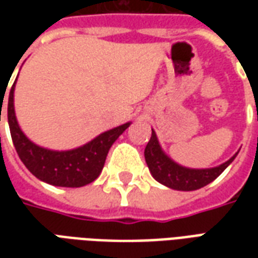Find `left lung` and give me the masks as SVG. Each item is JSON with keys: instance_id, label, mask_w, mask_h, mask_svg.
Here are the masks:
<instances>
[{"instance_id": "8db88e82", "label": "left lung", "mask_w": 258, "mask_h": 258, "mask_svg": "<svg viewBox=\"0 0 258 258\" xmlns=\"http://www.w3.org/2000/svg\"><path fill=\"white\" fill-rule=\"evenodd\" d=\"M238 155V153H236ZM233 155L229 160L213 168H188L179 166L162 151L156 133L152 130V137L145 148V160L149 171L157 182L171 189L196 190L203 188L220 175L236 157Z\"/></svg>"}]
</instances>
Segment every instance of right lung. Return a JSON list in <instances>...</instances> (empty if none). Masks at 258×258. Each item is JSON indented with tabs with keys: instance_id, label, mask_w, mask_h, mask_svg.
I'll return each mask as SVG.
<instances>
[{
	"instance_id": "right-lung-1",
	"label": "right lung",
	"mask_w": 258,
	"mask_h": 258,
	"mask_svg": "<svg viewBox=\"0 0 258 258\" xmlns=\"http://www.w3.org/2000/svg\"><path fill=\"white\" fill-rule=\"evenodd\" d=\"M14 91L15 83L8 99V124L15 149L34 177L55 186L80 188L95 181L103 168L110 146L131 124L125 123L105 131L76 149L60 152L45 149L31 142L20 130L15 116Z\"/></svg>"
}]
</instances>
